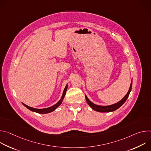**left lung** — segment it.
<instances>
[{"instance_id": "8db88e82", "label": "left lung", "mask_w": 151, "mask_h": 151, "mask_svg": "<svg viewBox=\"0 0 151 151\" xmlns=\"http://www.w3.org/2000/svg\"><path fill=\"white\" fill-rule=\"evenodd\" d=\"M132 81L130 84V88H129V90L128 91V93H127V94L124 97V98L121 100L119 101H118V103H116L112 105H109V106H99L97 104H94L93 103H92L87 97V96H85V99L86 101H87V103L88 104V105L91 107V108L97 111V112H113L116 111V109H118L119 107H120L127 100V98L129 96V94H130L131 91H132Z\"/></svg>"}]
</instances>
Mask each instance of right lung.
<instances>
[{
  "label": "right lung",
  "instance_id": "right-lung-1",
  "mask_svg": "<svg viewBox=\"0 0 151 151\" xmlns=\"http://www.w3.org/2000/svg\"><path fill=\"white\" fill-rule=\"evenodd\" d=\"M67 89H68V85L66 86V87L64 88V90L63 91V94H62L61 99L55 104H54V105H53V106H52L51 107H48V108H45V109H36V108H33V107H30V106H27V105H26V104H24L23 103H23V104L26 107H27L28 109H29L31 111H33V112H35L38 113V114H48V113H50V112H52L54 111H55L57 108V107L61 104V103L63 101V100L64 96H65Z\"/></svg>",
  "mask_w": 151,
  "mask_h": 151
}]
</instances>
